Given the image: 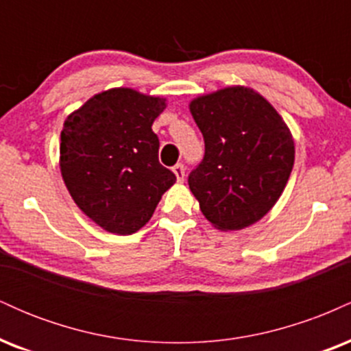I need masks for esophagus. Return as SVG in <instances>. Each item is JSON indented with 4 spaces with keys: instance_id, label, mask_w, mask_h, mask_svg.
<instances>
[{
    "instance_id": "esophagus-1",
    "label": "esophagus",
    "mask_w": 351,
    "mask_h": 351,
    "mask_svg": "<svg viewBox=\"0 0 351 351\" xmlns=\"http://www.w3.org/2000/svg\"><path fill=\"white\" fill-rule=\"evenodd\" d=\"M173 173H175L176 180H178L181 183V181L184 180V165L183 163H176L175 167H173Z\"/></svg>"
}]
</instances>
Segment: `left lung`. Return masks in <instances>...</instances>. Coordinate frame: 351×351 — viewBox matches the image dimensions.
Instances as JSON below:
<instances>
[{
    "label": "left lung",
    "mask_w": 351,
    "mask_h": 351,
    "mask_svg": "<svg viewBox=\"0 0 351 351\" xmlns=\"http://www.w3.org/2000/svg\"><path fill=\"white\" fill-rule=\"evenodd\" d=\"M204 156L188 176L201 213L221 231L251 226L280 198L293 167L287 125L263 95L221 88L189 104Z\"/></svg>",
    "instance_id": "left-lung-1"
}]
</instances>
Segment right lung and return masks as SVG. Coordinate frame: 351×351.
Returning <instances> with one entry per match:
<instances>
[{
  "instance_id": "obj_1",
  "label": "right lung",
  "mask_w": 351,
  "mask_h": 351,
  "mask_svg": "<svg viewBox=\"0 0 351 351\" xmlns=\"http://www.w3.org/2000/svg\"><path fill=\"white\" fill-rule=\"evenodd\" d=\"M165 99L110 88L72 112L60 132V173L72 199L95 224L134 234L176 181L158 162L152 130Z\"/></svg>"
}]
</instances>
